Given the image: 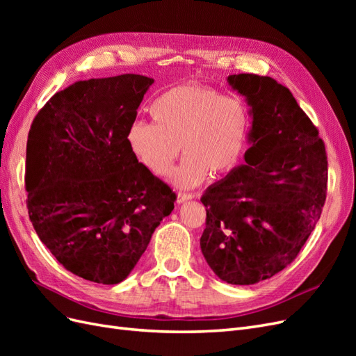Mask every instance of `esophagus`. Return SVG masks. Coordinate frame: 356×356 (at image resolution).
<instances>
[{
	"label": "esophagus",
	"mask_w": 356,
	"mask_h": 356,
	"mask_svg": "<svg viewBox=\"0 0 356 356\" xmlns=\"http://www.w3.org/2000/svg\"><path fill=\"white\" fill-rule=\"evenodd\" d=\"M190 199H193V195H190V193L178 191V195H177V202H178V203H184V202H187V200H190Z\"/></svg>",
	"instance_id": "obj_1"
}]
</instances>
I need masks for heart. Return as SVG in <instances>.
<instances>
[{"label": "heart", "mask_w": 356, "mask_h": 356, "mask_svg": "<svg viewBox=\"0 0 356 356\" xmlns=\"http://www.w3.org/2000/svg\"><path fill=\"white\" fill-rule=\"evenodd\" d=\"M152 123L136 120L129 126L126 143L132 154L156 177L172 174L179 187L199 186L209 174L232 172L242 157L250 115L238 96L221 95L207 84L187 83L166 90L149 108Z\"/></svg>", "instance_id": "b5f03b06"}]
</instances>
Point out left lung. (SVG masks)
Returning a JSON list of instances; mask_svg holds the SVG:
<instances>
[{
  "instance_id": "obj_1",
  "label": "left lung",
  "mask_w": 356,
  "mask_h": 356,
  "mask_svg": "<svg viewBox=\"0 0 356 356\" xmlns=\"http://www.w3.org/2000/svg\"><path fill=\"white\" fill-rule=\"evenodd\" d=\"M251 105L248 167L233 169L202 196L204 260L220 279L252 285L296 260L327 197L328 163L316 126L293 93L272 77L234 74Z\"/></svg>"
}]
</instances>
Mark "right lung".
I'll return each mask as SVG.
<instances>
[{
    "label": "right lung",
    "instance_id": "obj_1",
    "mask_svg": "<svg viewBox=\"0 0 356 356\" xmlns=\"http://www.w3.org/2000/svg\"><path fill=\"white\" fill-rule=\"evenodd\" d=\"M153 83L138 74L77 81L53 95L31 124L29 220L56 260L86 281L122 282L174 209L175 193L126 143Z\"/></svg>",
    "mask_w": 356,
    "mask_h": 356
}]
</instances>
